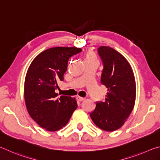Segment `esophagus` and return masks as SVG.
Wrapping results in <instances>:
<instances>
[{"mask_svg":"<svg viewBox=\"0 0 160 160\" xmlns=\"http://www.w3.org/2000/svg\"><path fill=\"white\" fill-rule=\"evenodd\" d=\"M85 97H80V96L77 97V99H78L79 102H82L83 100H85Z\"/></svg>","mask_w":160,"mask_h":160,"instance_id":"34e87169","label":"esophagus"}]
</instances>
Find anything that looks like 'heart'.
<instances>
[{
	"mask_svg": "<svg viewBox=\"0 0 160 160\" xmlns=\"http://www.w3.org/2000/svg\"><path fill=\"white\" fill-rule=\"evenodd\" d=\"M91 60H97L96 56L93 52H92V51H89V52H88L86 54L85 61H91Z\"/></svg>",
	"mask_w": 160,
	"mask_h": 160,
	"instance_id": "1",
	"label": "heart"
}]
</instances>
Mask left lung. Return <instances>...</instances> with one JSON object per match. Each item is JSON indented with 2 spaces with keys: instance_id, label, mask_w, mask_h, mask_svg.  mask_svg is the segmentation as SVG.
<instances>
[{
  "instance_id": "1",
  "label": "left lung",
  "mask_w": 160,
  "mask_h": 160,
  "mask_svg": "<svg viewBox=\"0 0 160 160\" xmlns=\"http://www.w3.org/2000/svg\"><path fill=\"white\" fill-rule=\"evenodd\" d=\"M97 52L103 64L100 81L108 92L104 102H96L95 109L90 115L99 128L113 131L123 125L133 109L135 77L128 61L113 48L102 46Z\"/></svg>"
}]
</instances>
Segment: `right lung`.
I'll list each match as a JSON object with an SVG mask.
<instances>
[{
	"label": "right lung",
	"instance_id": "1",
	"mask_svg": "<svg viewBox=\"0 0 160 160\" xmlns=\"http://www.w3.org/2000/svg\"><path fill=\"white\" fill-rule=\"evenodd\" d=\"M82 49L54 47L39 53L29 66L25 82L26 107L32 118L48 131H56L68 122L78 104L75 98L58 97L55 90L63 81L70 57Z\"/></svg>",
	"mask_w": 160,
	"mask_h": 160
}]
</instances>
